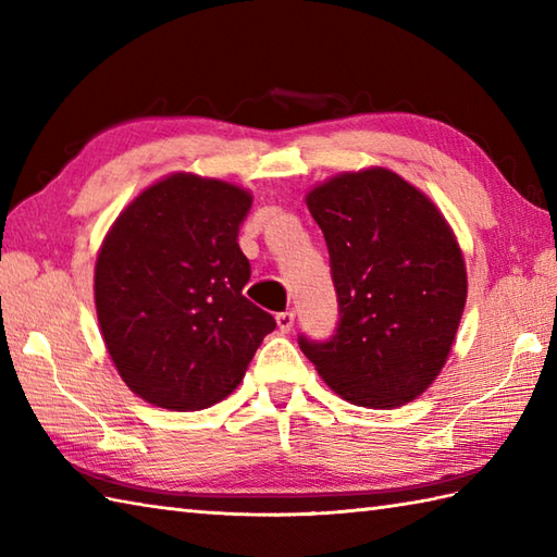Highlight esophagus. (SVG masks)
Segmentation results:
<instances>
[{"mask_svg":"<svg viewBox=\"0 0 557 557\" xmlns=\"http://www.w3.org/2000/svg\"><path fill=\"white\" fill-rule=\"evenodd\" d=\"M294 318H297V313H294V311H282V313H277V315H275L277 327L282 330V333H287V330H292V325H294Z\"/></svg>","mask_w":557,"mask_h":557,"instance_id":"34e87169","label":"esophagus"}]
</instances>
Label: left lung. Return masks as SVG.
I'll return each instance as SVG.
<instances>
[{"label":"left lung","instance_id":"obj_1","mask_svg":"<svg viewBox=\"0 0 557 557\" xmlns=\"http://www.w3.org/2000/svg\"><path fill=\"white\" fill-rule=\"evenodd\" d=\"M323 230L339 323L327 342L299 337L330 389L395 409L443 371L467 304V268L443 212L385 168L345 172L306 196Z\"/></svg>","mask_w":557,"mask_h":557}]
</instances>
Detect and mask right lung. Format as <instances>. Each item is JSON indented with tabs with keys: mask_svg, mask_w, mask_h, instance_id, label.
Segmentation results:
<instances>
[{
	"mask_svg": "<svg viewBox=\"0 0 557 557\" xmlns=\"http://www.w3.org/2000/svg\"><path fill=\"white\" fill-rule=\"evenodd\" d=\"M251 194L176 172L114 220L96 260L100 333L122 381L172 411L215 405L242 383L275 318L244 297L239 227Z\"/></svg>",
	"mask_w": 557,
	"mask_h": 557,
	"instance_id": "add662e5",
	"label": "right lung"
}]
</instances>
